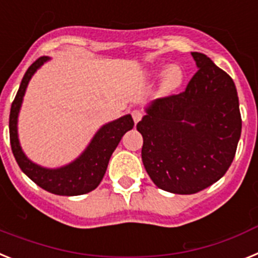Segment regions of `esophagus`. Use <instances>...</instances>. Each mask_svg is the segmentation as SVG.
<instances>
[{"label": "esophagus", "instance_id": "obj_1", "mask_svg": "<svg viewBox=\"0 0 258 258\" xmlns=\"http://www.w3.org/2000/svg\"><path fill=\"white\" fill-rule=\"evenodd\" d=\"M131 115H132V119H134V122L138 123L139 120H142V118H143V115H144V113H143L142 110H138V109H136V110H132Z\"/></svg>", "mask_w": 258, "mask_h": 258}]
</instances>
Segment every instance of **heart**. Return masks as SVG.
Returning a JSON list of instances; mask_svg holds the SVG:
<instances>
[{
	"mask_svg": "<svg viewBox=\"0 0 258 258\" xmlns=\"http://www.w3.org/2000/svg\"><path fill=\"white\" fill-rule=\"evenodd\" d=\"M160 74V70H154L152 73V75H158ZM183 78H184V74H183L182 69L179 66H171L169 67L163 75V80H162V88L163 91L170 92L174 91V89L178 88L183 82Z\"/></svg>",
	"mask_w": 258,
	"mask_h": 258,
	"instance_id": "obj_1",
	"label": "heart"
}]
</instances>
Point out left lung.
Wrapping results in <instances>:
<instances>
[{
  "label": "left lung",
  "mask_w": 258,
  "mask_h": 258,
  "mask_svg": "<svg viewBox=\"0 0 258 258\" xmlns=\"http://www.w3.org/2000/svg\"><path fill=\"white\" fill-rule=\"evenodd\" d=\"M197 73L184 92L157 98L136 124L142 160L163 191L200 192L222 178L241 134L234 80L203 53H192Z\"/></svg>",
  "instance_id": "8db88e82"
}]
</instances>
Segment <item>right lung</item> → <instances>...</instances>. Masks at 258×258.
<instances>
[{"mask_svg":"<svg viewBox=\"0 0 258 258\" xmlns=\"http://www.w3.org/2000/svg\"><path fill=\"white\" fill-rule=\"evenodd\" d=\"M46 61H49V57H40L28 67L22 79L21 87L18 89L14 101L11 104L10 119H9L11 151L22 171L42 189L61 196H78V195L88 194L101 183L111 154L115 151L116 145L119 144L122 136L127 131L132 130L134 119L130 114H127L120 116L119 119L104 124L96 132L86 151L66 166L58 169H46L33 163L27 158L19 144L18 114L21 110L23 96L31 78Z\"/></svg>","mask_w":258,"mask_h":258,"instance_id":"right-lung-1","label":"right lung"}]
</instances>
